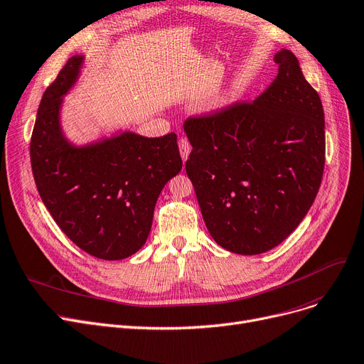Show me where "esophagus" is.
Returning a JSON list of instances; mask_svg holds the SVG:
<instances>
[{"instance_id":"esophagus-1","label":"esophagus","mask_w":364,"mask_h":364,"mask_svg":"<svg viewBox=\"0 0 364 364\" xmlns=\"http://www.w3.org/2000/svg\"><path fill=\"white\" fill-rule=\"evenodd\" d=\"M178 149H180V154L183 157V161H187L188 154H191V150H192V146L191 143L186 138H180L178 139Z\"/></svg>"}]
</instances>
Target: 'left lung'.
I'll return each instance as SVG.
<instances>
[{
    "instance_id": "left-lung-1",
    "label": "left lung",
    "mask_w": 364,
    "mask_h": 364,
    "mask_svg": "<svg viewBox=\"0 0 364 364\" xmlns=\"http://www.w3.org/2000/svg\"><path fill=\"white\" fill-rule=\"evenodd\" d=\"M278 74L252 102L184 122L186 162L214 241L252 256L281 244L318 193L326 162L321 100L297 58L275 55Z\"/></svg>"
}]
</instances>
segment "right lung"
I'll use <instances>...</instances> for the list:
<instances>
[{
  "mask_svg": "<svg viewBox=\"0 0 364 364\" xmlns=\"http://www.w3.org/2000/svg\"><path fill=\"white\" fill-rule=\"evenodd\" d=\"M83 59L70 58L43 95L31 136V166L60 230L93 257L122 260L146 244L156 200L183 162L173 132L159 138L122 132L83 147L68 143L59 112Z\"/></svg>",
  "mask_w": 364,
  "mask_h": 364,
  "instance_id": "add662e5",
  "label": "right lung"
}]
</instances>
